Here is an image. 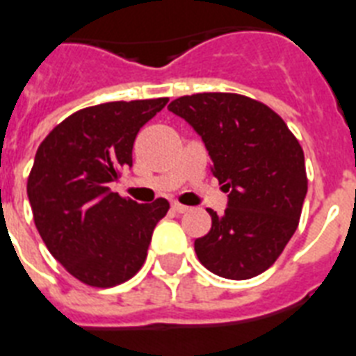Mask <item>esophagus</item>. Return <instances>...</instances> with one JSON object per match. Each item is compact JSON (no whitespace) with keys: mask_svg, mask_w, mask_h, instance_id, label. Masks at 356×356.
<instances>
[{"mask_svg":"<svg viewBox=\"0 0 356 356\" xmlns=\"http://www.w3.org/2000/svg\"><path fill=\"white\" fill-rule=\"evenodd\" d=\"M172 209H175L176 213H186V211H187V209H189V208H187V206H184V204L175 202V204H172Z\"/></svg>","mask_w":356,"mask_h":356,"instance_id":"esophagus-1","label":"esophagus"}]
</instances>
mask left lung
<instances>
[{
    "mask_svg": "<svg viewBox=\"0 0 356 356\" xmlns=\"http://www.w3.org/2000/svg\"><path fill=\"white\" fill-rule=\"evenodd\" d=\"M169 111L206 145L211 172L228 193L227 209L195 239L206 269L247 280L275 264L296 234L308 181L305 154L286 122L260 102L230 92L181 96Z\"/></svg>",
    "mask_w": 356,
    "mask_h": 356,
    "instance_id": "left-lung-1",
    "label": "left lung"
}]
</instances>
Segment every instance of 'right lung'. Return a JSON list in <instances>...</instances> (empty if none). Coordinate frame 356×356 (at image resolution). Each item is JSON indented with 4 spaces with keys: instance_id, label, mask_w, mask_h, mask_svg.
I'll use <instances>...</instances> for the list:
<instances>
[{
    "instance_id": "right-lung-1",
    "label": "right lung",
    "mask_w": 356,
    "mask_h": 356,
    "mask_svg": "<svg viewBox=\"0 0 356 356\" xmlns=\"http://www.w3.org/2000/svg\"><path fill=\"white\" fill-rule=\"evenodd\" d=\"M169 98L107 102L55 126L35 156L27 197L40 238L66 271L96 288L128 280L147 260L152 232L169 211L111 191L131 167L139 129Z\"/></svg>"
}]
</instances>
